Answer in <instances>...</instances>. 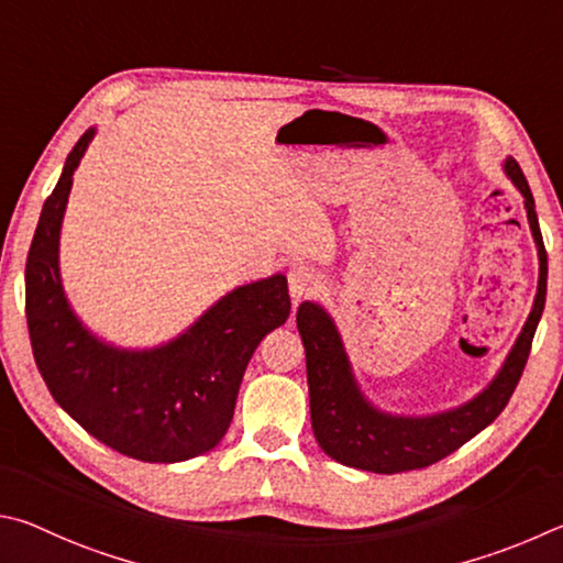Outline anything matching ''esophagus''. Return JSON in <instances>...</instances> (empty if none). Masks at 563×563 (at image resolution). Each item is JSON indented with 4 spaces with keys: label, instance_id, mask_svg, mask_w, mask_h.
I'll list each match as a JSON object with an SVG mask.
<instances>
[{
    "label": "esophagus",
    "instance_id": "34e87169",
    "mask_svg": "<svg viewBox=\"0 0 563 563\" xmlns=\"http://www.w3.org/2000/svg\"><path fill=\"white\" fill-rule=\"evenodd\" d=\"M321 276L317 269H311V266H303V264H297L291 266L289 272V294L294 301H301L311 297V294L321 291Z\"/></svg>",
    "mask_w": 563,
    "mask_h": 563
}]
</instances>
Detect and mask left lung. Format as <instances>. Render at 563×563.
Instances as JSON below:
<instances>
[{
	"mask_svg": "<svg viewBox=\"0 0 563 563\" xmlns=\"http://www.w3.org/2000/svg\"><path fill=\"white\" fill-rule=\"evenodd\" d=\"M501 170L525 197L529 230L539 256V284L515 346L507 353L497 376L475 398L455 408L430 412V416H402V412L378 408L361 390L331 313L317 301H303L299 307L297 329L307 351L311 428L319 448L331 460L346 467L378 472V475L420 470L465 445L505 410L527 366L531 341L544 311L549 266L527 177L515 157H505Z\"/></svg>",
	"mask_w": 563,
	"mask_h": 563,
	"instance_id": "obj_1",
	"label": "left lung"
}]
</instances>
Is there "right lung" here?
Returning <instances> with one entry per match:
<instances>
[{
  "instance_id": "add662e5",
  "label": "right lung",
  "mask_w": 563,
  "mask_h": 563,
  "mask_svg": "<svg viewBox=\"0 0 563 563\" xmlns=\"http://www.w3.org/2000/svg\"><path fill=\"white\" fill-rule=\"evenodd\" d=\"M93 135L88 128L68 153L29 246L26 323L36 368L58 406L103 445L143 462L192 460L224 438L246 363L289 319L287 276L227 291L161 346L121 349L98 339L68 303L58 269L68 192Z\"/></svg>"
}]
</instances>
